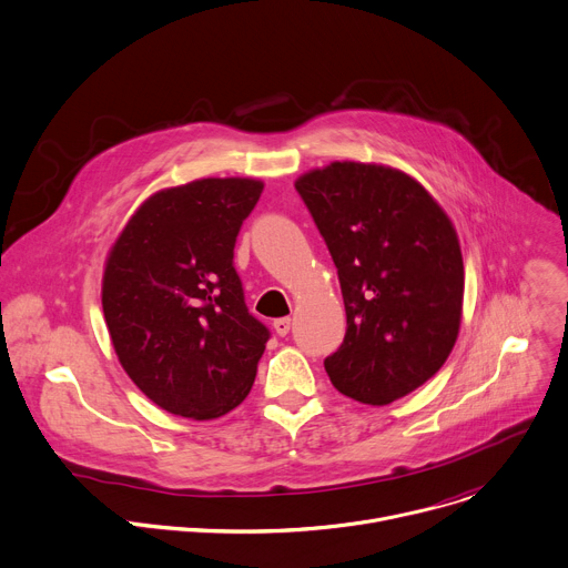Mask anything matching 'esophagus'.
Instances as JSON below:
<instances>
[{
	"label": "esophagus",
	"instance_id": "34e87169",
	"mask_svg": "<svg viewBox=\"0 0 568 568\" xmlns=\"http://www.w3.org/2000/svg\"><path fill=\"white\" fill-rule=\"evenodd\" d=\"M290 328H292V318H290V316H281V318H274V331H276V335L285 337V335L290 333Z\"/></svg>",
	"mask_w": 568,
	"mask_h": 568
}]
</instances>
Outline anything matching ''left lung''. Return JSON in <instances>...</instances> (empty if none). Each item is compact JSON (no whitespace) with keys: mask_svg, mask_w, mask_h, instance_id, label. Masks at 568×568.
Segmentation results:
<instances>
[{"mask_svg":"<svg viewBox=\"0 0 568 568\" xmlns=\"http://www.w3.org/2000/svg\"><path fill=\"white\" fill-rule=\"evenodd\" d=\"M335 261L346 337L323 366L333 386L384 407L447 362L463 316V256L443 206L412 175L333 161L296 180Z\"/></svg>","mask_w":568,"mask_h":568,"instance_id":"8db88e82","label":"left lung"}]
</instances>
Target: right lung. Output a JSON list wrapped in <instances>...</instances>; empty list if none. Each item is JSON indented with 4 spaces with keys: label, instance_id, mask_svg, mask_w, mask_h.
<instances>
[{
    "label": "right lung",
    "instance_id": "add662e5",
    "mask_svg": "<svg viewBox=\"0 0 568 568\" xmlns=\"http://www.w3.org/2000/svg\"><path fill=\"white\" fill-rule=\"evenodd\" d=\"M263 182L206 178L150 195L112 245L103 314L130 379L169 414L213 420L252 390L270 331L233 267Z\"/></svg>",
    "mask_w": 568,
    "mask_h": 568
}]
</instances>
